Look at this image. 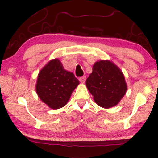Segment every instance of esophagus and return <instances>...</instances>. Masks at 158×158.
<instances>
[{
	"mask_svg": "<svg viewBox=\"0 0 158 158\" xmlns=\"http://www.w3.org/2000/svg\"><path fill=\"white\" fill-rule=\"evenodd\" d=\"M79 81H80V82L85 83V80H86V77H85V76H83V77H79Z\"/></svg>",
	"mask_w": 158,
	"mask_h": 158,
	"instance_id": "34e87169",
	"label": "esophagus"
}]
</instances>
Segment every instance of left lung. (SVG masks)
Masks as SVG:
<instances>
[{"instance_id":"1","label":"left lung","mask_w":158,"mask_h":158,"mask_svg":"<svg viewBox=\"0 0 158 158\" xmlns=\"http://www.w3.org/2000/svg\"><path fill=\"white\" fill-rule=\"evenodd\" d=\"M86 86L94 101L105 108L117 105L127 90L122 71L109 61H99L94 64Z\"/></svg>"}]
</instances>
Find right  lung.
<instances>
[{"label": "right lung", "mask_w": 158, "mask_h": 158, "mask_svg": "<svg viewBox=\"0 0 158 158\" xmlns=\"http://www.w3.org/2000/svg\"><path fill=\"white\" fill-rule=\"evenodd\" d=\"M79 84L74 74L64 70L59 59H54L40 71L36 92L50 108L59 109L67 104Z\"/></svg>", "instance_id": "obj_1"}]
</instances>
